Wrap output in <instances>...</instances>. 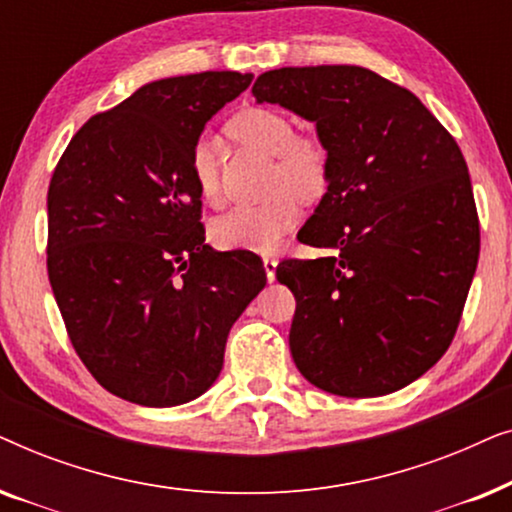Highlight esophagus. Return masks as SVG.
<instances>
[{
  "instance_id": "1",
  "label": "esophagus",
  "mask_w": 512,
  "mask_h": 512,
  "mask_svg": "<svg viewBox=\"0 0 512 512\" xmlns=\"http://www.w3.org/2000/svg\"><path fill=\"white\" fill-rule=\"evenodd\" d=\"M263 268H265V277H268V282H275L277 258H275V256H265V258H263Z\"/></svg>"
}]
</instances>
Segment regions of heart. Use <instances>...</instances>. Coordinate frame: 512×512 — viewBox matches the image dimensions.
<instances>
[{
	"mask_svg": "<svg viewBox=\"0 0 512 512\" xmlns=\"http://www.w3.org/2000/svg\"><path fill=\"white\" fill-rule=\"evenodd\" d=\"M230 135L244 146L275 156L270 200L240 205L219 216L209 228L219 249L272 251L303 214V200L312 202L328 186V151L312 137L296 135V125L284 111L251 107L230 121ZM193 181L209 207H221L223 186L219 160L209 142H198L191 153Z\"/></svg>",
	"mask_w": 512,
	"mask_h": 512,
	"instance_id": "heart-1",
	"label": "heart"
}]
</instances>
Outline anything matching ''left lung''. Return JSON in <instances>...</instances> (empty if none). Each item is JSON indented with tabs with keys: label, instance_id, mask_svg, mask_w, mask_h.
<instances>
[{
	"label": "left lung",
	"instance_id": "1",
	"mask_svg": "<svg viewBox=\"0 0 512 512\" xmlns=\"http://www.w3.org/2000/svg\"><path fill=\"white\" fill-rule=\"evenodd\" d=\"M251 93L317 123L328 151L300 242L333 254L277 265L296 296L293 361L328 394L408 387L452 345L478 265L464 153L415 93L366 67L272 69Z\"/></svg>",
	"mask_w": 512,
	"mask_h": 512
}]
</instances>
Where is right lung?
Wrapping results in <instances>:
<instances>
[{"mask_svg": "<svg viewBox=\"0 0 512 512\" xmlns=\"http://www.w3.org/2000/svg\"><path fill=\"white\" fill-rule=\"evenodd\" d=\"M254 76L146 83L90 116L48 186L46 265L72 347L104 389L149 408L193 401L223 366L230 326L265 286L251 251L205 244L191 153Z\"/></svg>", "mask_w": 512, "mask_h": 512, "instance_id": "add662e5", "label": "right lung"}]
</instances>
